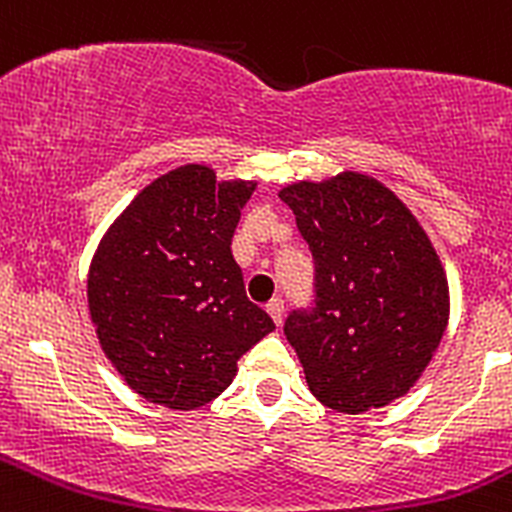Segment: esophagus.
Masks as SVG:
<instances>
[{
	"mask_svg": "<svg viewBox=\"0 0 512 512\" xmlns=\"http://www.w3.org/2000/svg\"><path fill=\"white\" fill-rule=\"evenodd\" d=\"M267 312H270V317H272V322H275L277 327L282 325V312H285V305H282V300H270V305H267Z\"/></svg>",
	"mask_w": 512,
	"mask_h": 512,
	"instance_id": "34e87169",
	"label": "esophagus"
}]
</instances>
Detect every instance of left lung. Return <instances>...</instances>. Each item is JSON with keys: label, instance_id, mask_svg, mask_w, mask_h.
Returning <instances> with one entry per match:
<instances>
[{"label": "left lung", "instance_id": "8db88e82", "mask_svg": "<svg viewBox=\"0 0 512 512\" xmlns=\"http://www.w3.org/2000/svg\"><path fill=\"white\" fill-rule=\"evenodd\" d=\"M280 200L315 260V307L285 320L310 393L345 415L403 398L448 327V277L430 237L360 172L295 182Z\"/></svg>", "mask_w": 512, "mask_h": 512}]
</instances>
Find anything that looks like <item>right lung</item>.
<instances>
[{
  "label": "right lung",
  "mask_w": 512,
  "mask_h": 512,
  "mask_svg": "<svg viewBox=\"0 0 512 512\" xmlns=\"http://www.w3.org/2000/svg\"><path fill=\"white\" fill-rule=\"evenodd\" d=\"M257 182L185 165L157 177L99 240L87 275L99 345L145 400L195 410L230 388L237 360L275 330L247 300L232 235Z\"/></svg>",
  "instance_id": "1"
}]
</instances>
